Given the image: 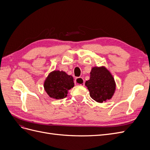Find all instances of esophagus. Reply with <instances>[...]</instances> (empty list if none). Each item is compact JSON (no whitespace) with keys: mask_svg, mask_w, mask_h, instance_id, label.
Masks as SVG:
<instances>
[{"mask_svg":"<svg viewBox=\"0 0 150 150\" xmlns=\"http://www.w3.org/2000/svg\"><path fill=\"white\" fill-rule=\"evenodd\" d=\"M74 83L76 85L84 86V81L82 78H77L74 81Z\"/></svg>","mask_w":150,"mask_h":150,"instance_id":"34e87169","label":"esophagus"}]
</instances>
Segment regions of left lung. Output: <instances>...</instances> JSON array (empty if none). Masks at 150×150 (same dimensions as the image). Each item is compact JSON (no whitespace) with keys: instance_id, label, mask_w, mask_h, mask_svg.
Listing matches in <instances>:
<instances>
[{"instance_id":"left-lung-1","label":"left lung","mask_w":150,"mask_h":150,"mask_svg":"<svg viewBox=\"0 0 150 150\" xmlns=\"http://www.w3.org/2000/svg\"><path fill=\"white\" fill-rule=\"evenodd\" d=\"M85 85L91 98L100 103L111 99L116 90L115 79L105 66L92 67L89 79Z\"/></svg>"}]
</instances>
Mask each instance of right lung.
I'll return each instance as SVG.
<instances>
[{
  "mask_svg": "<svg viewBox=\"0 0 150 150\" xmlns=\"http://www.w3.org/2000/svg\"><path fill=\"white\" fill-rule=\"evenodd\" d=\"M74 86L73 77L59 70L50 72L44 83L45 91L50 98L56 99L66 98L69 90Z\"/></svg>",
  "mask_w": 150,
  "mask_h": 150,
  "instance_id": "obj_1",
  "label": "right lung"
}]
</instances>
